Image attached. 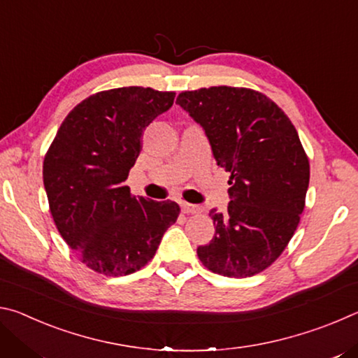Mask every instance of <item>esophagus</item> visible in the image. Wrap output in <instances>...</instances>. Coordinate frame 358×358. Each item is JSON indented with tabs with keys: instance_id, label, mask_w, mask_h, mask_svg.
Returning a JSON list of instances; mask_svg holds the SVG:
<instances>
[{
	"instance_id": "1",
	"label": "esophagus",
	"mask_w": 358,
	"mask_h": 358,
	"mask_svg": "<svg viewBox=\"0 0 358 358\" xmlns=\"http://www.w3.org/2000/svg\"><path fill=\"white\" fill-rule=\"evenodd\" d=\"M180 207H181V211L186 215H191V213H199L201 211V208L197 207V205H192V203H187V202H180Z\"/></svg>"
}]
</instances>
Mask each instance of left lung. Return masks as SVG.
<instances>
[{
	"label": "left lung",
	"instance_id": "obj_1",
	"mask_svg": "<svg viewBox=\"0 0 358 358\" xmlns=\"http://www.w3.org/2000/svg\"><path fill=\"white\" fill-rule=\"evenodd\" d=\"M177 102L202 126L216 164L230 172L227 210H210L215 237L197 256L217 275L260 273L286 250L305 208L310 162L296 129L254 90L201 88Z\"/></svg>",
	"mask_w": 358,
	"mask_h": 358
}]
</instances>
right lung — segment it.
Segmentation results:
<instances>
[{
    "label": "right lung",
    "instance_id": "right-lung-1",
    "mask_svg": "<svg viewBox=\"0 0 358 358\" xmlns=\"http://www.w3.org/2000/svg\"><path fill=\"white\" fill-rule=\"evenodd\" d=\"M175 93L124 87L90 96L71 110L44 157L53 221L78 259L106 276H124L153 259L178 203L131 196V167L147 126Z\"/></svg>",
    "mask_w": 358,
    "mask_h": 358
}]
</instances>
